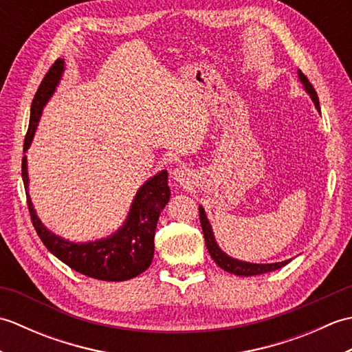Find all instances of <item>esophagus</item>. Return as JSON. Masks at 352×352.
Returning a JSON list of instances; mask_svg holds the SVG:
<instances>
[{
    "label": "esophagus",
    "mask_w": 352,
    "mask_h": 352,
    "mask_svg": "<svg viewBox=\"0 0 352 352\" xmlns=\"http://www.w3.org/2000/svg\"><path fill=\"white\" fill-rule=\"evenodd\" d=\"M174 180H175L178 184L188 186V184L190 183V170H189L188 168H184V166L177 168V169L174 170Z\"/></svg>",
    "instance_id": "34e87169"
}]
</instances>
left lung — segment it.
Masks as SVG:
<instances>
[{"mask_svg":"<svg viewBox=\"0 0 352 352\" xmlns=\"http://www.w3.org/2000/svg\"><path fill=\"white\" fill-rule=\"evenodd\" d=\"M298 77H300L301 85L304 86V91L310 95L311 101L315 102L316 110L320 113L319 98H318V94L315 91V87L311 86L309 78L305 77L300 69H298ZM199 221H201V227H203L207 250H208V252H210L212 258L214 260L216 265L222 267L223 271L230 272V274H234V275H239V276L261 275V274H266V272H271V271H276V269L286 266L289 261H292L289 258V260H284V261H276V263H250V261H243V260H237V258L230 257L227 252H223L221 250V246L218 245V242H216L212 223H210V221L207 219V214H206V210L203 208V206H199Z\"/></svg>","mask_w":352,"mask_h":352,"instance_id":"left-lung-1","label":"left lung"}]
</instances>
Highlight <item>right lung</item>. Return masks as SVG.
Returning a JSON list of instances; mask_svg holds the SVG:
<instances>
[{"label": "right lung", "mask_w": 352, "mask_h": 352, "mask_svg": "<svg viewBox=\"0 0 352 352\" xmlns=\"http://www.w3.org/2000/svg\"><path fill=\"white\" fill-rule=\"evenodd\" d=\"M63 72L65 58H57L37 89L30 109V125L24 142V153L32 145L43 107L60 85ZM22 180H24L30 216L41 241L51 254H54L74 271L96 280L125 281L146 271L151 265L157 221L170 198L166 170L157 172L140 186L133 198L124 223L115 233L89 242H71L52 233L39 219L28 193L27 155L22 159Z\"/></svg>", "instance_id": "add662e5"}]
</instances>
